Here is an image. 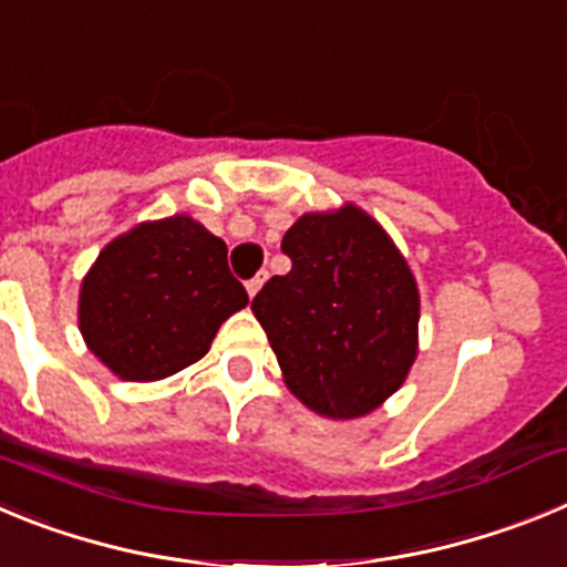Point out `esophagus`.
<instances>
[{"label":"esophagus","instance_id":"34e87169","mask_svg":"<svg viewBox=\"0 0 567 567\" xmlns=\"http://www.w3.org/2000/svg\"><path fill=\"white\" fill-rule=\"evenodd\" d=\"M264 278H267V272H260V275H255L252 280H247V292H249V298H255V295H258V289L264 287Z\"/></svg>","mask_w":567,"mask_h":567}]
</instances>
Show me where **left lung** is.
I'll return each mask as SVG.
<instances>
[{
    "mask_svg": "<svg viewBox=\"0 0 567 567\" xmlns=\"http://www.w3.org/2000/svg\"><path fill=\"white\" fill-rule=\"evenodd\" d=\"M280 249L292 269L264 284L252 312L289 392L332 420L374 412L417 358L412 269L385 229L354 204L300 215Z\"/></svg>",
    "mask_w": 567,
    "mask_h": 567,
    "instance_id": "1",
    "label": "left lung"
}]
</instances>
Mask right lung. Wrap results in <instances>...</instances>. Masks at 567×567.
Instances as JSON below:
<instances>
[{"mask_svg":"<svg viewBox=\"0 0 567 567\" xmlns=\"http://www.w3.org/2000/svg\"><path fill=\"white\" fill-rule=\"evenodd\" d=\"M247 303L227 244L189 215H173L99 252L79 292V329L110 372L147 383L202 360L218 327Z\"/></svg>","mask_w":567,"mask_h":567,"instance_id":"right-lung-1","label":"right lung"}]
</instances>
